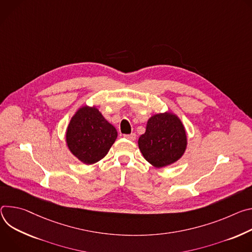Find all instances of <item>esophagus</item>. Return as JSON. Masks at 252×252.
Here are the masks:
<instances>
[{
    "label": "esophagus",
    "mask_w": 252,
    "mask_h": 252,
    "mask_svg": "<svg viewBox=\"0 0 252 252\" xmlns=\"http://www.w3.org/2000/svg\"><path fill=\"white\" fill-rule=\"evenodd\" d=\"M124 138L128 139V140L134 141L135 139H136V134H135V133H131V134H125V135H124Z\"/></svg>",
    "instance_id": "obj_1"
}]
</instances>
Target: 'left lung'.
Instances as JSON below:
<instances>
[{"label": "left lung", "mask_w": 252, "mask_h": 252, "mask_svg": "<svg viewBox=\"0 0 252 252\" xmlns=\"http://www.w3.org/2000/svg\"><path fill=\"white\" fill-rule=\"evenodd\" d=\"M138 146L144 158L156 168L171 165L186 150L185 128L171 112L155 114L147 121L146 131L139 137Z\"/></svg>", "instance_id": "8db88e82"}]
</instances>
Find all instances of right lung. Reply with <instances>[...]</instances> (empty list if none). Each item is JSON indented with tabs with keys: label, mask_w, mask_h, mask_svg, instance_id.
I'll return each instance as SVG.
<instances>
[{
	"label": "right lung",
	"mask_w": 252,
	"mask_h": 252,
	"mask_svg": "<svg viewBox=\"0 0 252 252\" xmlns=\"http://www.w3.org/2000/svg\"><path fill=\"white\" fill-rule=\"evenodd\" d=\"M117 130L95 107L83 106L71 118L66 142L71 153L84 164H94L104 158L117 138Z\"/></svg>",
	"instance_id": "obj_1"
}]
</instances>
